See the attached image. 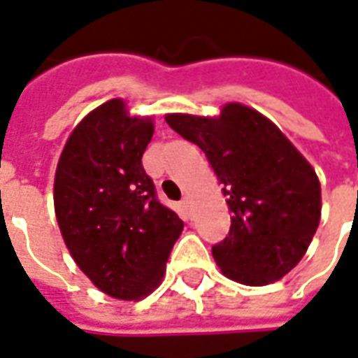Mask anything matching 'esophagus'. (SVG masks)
Masks as SVG:
<instances>
[{
	"label": "esophagus",
	"mask_w": 358,
	"mask_h": 358,
	"mask_svg": "<svg viewBox=\"0 0 358 358\" xmlns=\"http://www.w3.org/2000/svg\"><path fill=\"white\" fill-rule=\"evenodd\" d=\"M180 205H182V208H184V210H189V206H192V199H189L187 195H184V197H182V203H180Z\"/></svg>",
	"instance_id": "obj_1"
}]
</instances>
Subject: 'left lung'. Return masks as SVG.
<instances>
[{
    "label": "left lung",
    "instance_id": "1",
    "mask_svg": "<svg viewBox=\"0 0 358 358\" xmlns=\"http://www.w3.org/2000/svg\"><path fill=\"white\" fill-rule=\"evenodd\" d=\"M166 123L197 144L213 165L231 227L213 246L222 273L264 287L298 266L320 220V184L292 142L243 104H226L220 117L169 113Z\"/></svg>",
    "mask_w": 358,
    "mask_h": 358
}]
</instances>
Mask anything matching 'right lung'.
I'll return each instance as SVG.
<instances>
[{"label":"right lung","instance_id":"add662e5","mask_svg":"<svg viewBox=\"0 0 358 358\" xmlns=\"http://www.w3.org/2000/svg\"><path fill=\"white\" fill-rule=\"evenodd\" d=\"M152 136V119L108 100L73 129L55 176V213L71 258L119 300H142L159 287L184 229L142 166Z\"/></svg>","mask_w":358,"mask_h":358}]
</instances>
